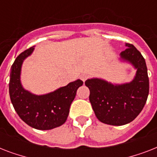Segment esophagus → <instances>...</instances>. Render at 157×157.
Segmentation results:
<instances>
[{"instance_id":"1","label":"esophagus","mask_w":157,"mask_h":157,"mask_svg":"<svg viewBox=\"0 0 157 157\" xmlns=\"http://www.w3.org/2000/svg\"><path fill=\"white\" fill-rule=\"evenodd\" d=\"M88 77H89V76L87 75V74H81V76H80V78H81V80H82V81H84V82H85V81H86V80L88 79Z\"/></svg>"}]
</instances>
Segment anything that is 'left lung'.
I'll return each mask as SVG.
<instances>
[{"mask_svg": "<svg viewBox=\"0 0 157 157\" xmlns=\"http://www.w3.org/2000/svg\"><path fill=\"white\" fill-rule=\"evenodd\" d=\"M120 54V61L131 64L136 70L129 82L113 84L101 78L86 80L90 102L98 121L111 125L133 121L144 108L149 93V79L145 59L131 44Z\"/></svg>", "mask_w": 157, "mask_h": 157, "instance_id": "8db88e82", "label": "left lung"}]
</instances>
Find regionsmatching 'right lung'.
Masks as SVG:
<instances>
[{
  "mask_svg": "<svg viewBox=\"0 0 157 157\" xmlns=\"http://www.w3.org/2000/svg\"><path fill=\"white\" fill-rule=\"evenodd\" d=\"M34 46L21 53L11 67L9 91L11 103L21 119L29 126L48 130L65 123L69 109L83 81L76 80L45 94H34L23 88L21 70L23 61L33 54Z\"/></svg>",
  "mask_w": 157,
  "mask_h": 157,
  "instance_id": "1",
  "label": "right lung"
}]
</instances>
